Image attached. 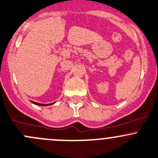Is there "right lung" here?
Wrapping results in <instances>:
<instances>
[{"instance_id": "add662e5", "label": "right lung", "mask_w": 158, "mask_h": 158, "mask_svg": "<svg viewBox=\"0 0 158 158\" xmlns=\"http://www.w3.org/2000/svg\"><path fill=\"white\" fill-rule=\"evenodd\" d=\"M32 103H34V104H37V105H39V106H48V105H50L49 104H39V103H37V102H34V101H31Z\"/></svg>"}]
</instances>
